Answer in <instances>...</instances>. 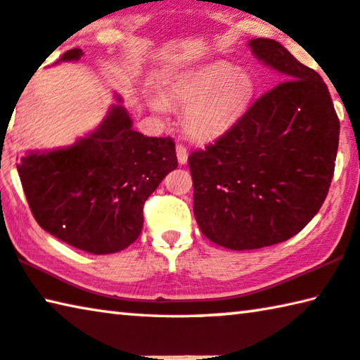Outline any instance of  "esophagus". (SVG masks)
<instances>
[{
	"label": "esophagus",
	"instance_id": "obj_1",
	"mask_svg": "<svg viewBox=\"0 0 360 360\" xmlns=\"http://www.w3.org/2000/svg\"><path fill=\"white\" fill-rule=\"evenodd\" d=\"M176 159H179V164L184 165L188 161V149L184 145H176Z\"/></svg>",
	"mask_w": 360,
	"mask_h": 360
}]
</instances>
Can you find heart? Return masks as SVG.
<instances>
[{"instance_id": "b5f03b06", "label": "heart", "mask_w": 360, "mask_h": 360, "mask_svg": "<svg viewBox=\"0 0 360 360\" xmlns=\"http://www.w3.org/2000/svg\"><path fill=\"white\" fill-rule=\"evenodd\" d=\"M254 80L245 70L215 63L176 77L165 96L174 106L188 109L184 127L196 141H212L233 127L254 96ZM161 109L159 104H153Z\"/></svg>"}]
</instances>
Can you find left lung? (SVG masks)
<instances>
[{
	"mask_svg": "<svg viewBox=\"0 0 360 360\" xmlns=\"http://www.w3.org/2000/svg\"><path fill=\"white\" fill-rule=\"evenodd\" d=\"M248 46L283 82L188 158L199 230L233 251L286 241L311 222L327 198L340 140L322 77L278 41L254 38Z\"/></svg>",
	"mask_w": 360,
	"mask_h": 360,
	"instance_id": "left-lung-1",
	"label": "left lung"
}]
</instances>
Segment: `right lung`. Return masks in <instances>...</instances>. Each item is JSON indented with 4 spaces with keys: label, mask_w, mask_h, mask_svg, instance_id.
Here are the masks:
<instances>
[{
    "label": "right lung",
    "mask_w": 360,
    "mask_h": 360,
    "mask_svg": "<svg viewBox=\"0 0 360 360\" xmlns=\"http://www.w3.org/2000/svg\"><path fill=\"white\" fill-rule=\"evenodd\" d=\"M82 56L74 48L58 63ZM131 125L122 104H112L74 145L19 159L22 188L43 230L91 254L119 252L140 236L143 204L179 162L172 138L145 136Z\"/></svg>",
    "instance_id": "right-lung-1"
}]
</instances>
